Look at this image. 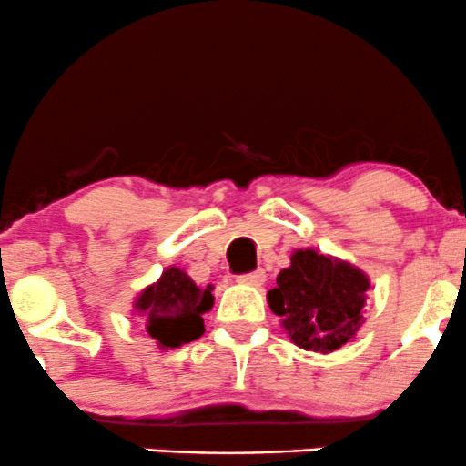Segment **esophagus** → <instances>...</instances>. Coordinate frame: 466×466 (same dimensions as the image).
I'll use <instances>...</instances> for the list:
<instances>
[{
  "label": "esophagus",
  "instance_id": "esophagus-1",
  "mask_svg": "<svg viewBox=\"0 0 466 466\" xmlns=\"http://www.w3.org/2000/svg\"><path fill=\"white\" fill-rule=\"evenodd\" d=\"M238 280H241V283H245V285H252V288H260V285L265 283V272H263V269H257V272L243 274Z\"/></svg>",
  "mask_w": 466,
  "mask_h": 466
}]
</instances>
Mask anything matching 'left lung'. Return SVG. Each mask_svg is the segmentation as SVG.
<instances>
[{
  "label": "left lung",
  "mask_w": 466,
  "mask_h": 466,
  "mask_svg": "<svg viewBox=\"0 0 466 466\" xmlns=\"http://www.w3.org/2000/svg\"><path fill=\"white\" fill-rule=\"evenodd\" d=\"M370 276L347 260L314 248L294 249L289 268L268 291L269 309L296 347L331 354L356 339L365 323Z\"/></svg>",
  "instance_id": "obj_1"
}]
</instances>
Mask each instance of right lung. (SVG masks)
I'll return each mask as SVG.
<instances>
[{
	"label": "right lung",
	"mask_w": 466,
	"mask_h": 466,
	"mask_svg": "<svg viewBox=\"0 0 466 466\" xmlns=\"http://www.w3.org/2000/svg\"><path fill=\"white\" fill-rule=\"evenodd\" d=\"M212 291L198 288L186 269L170 265L157 283L139 291L132 303V314L146 320L147 334L158 350L167 351L201 339L206 331L203 314L212 309Z\"/></svg>",
	"instance_id": "right-lung-1"
}]
</instances>
